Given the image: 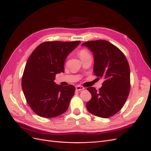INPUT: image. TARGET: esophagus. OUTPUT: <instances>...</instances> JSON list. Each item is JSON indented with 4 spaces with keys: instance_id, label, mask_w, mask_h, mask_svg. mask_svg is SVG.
Instances as JSON below:
<instances>
[{
    "instance_id": "34e87169",
    "label": "esophagus",
    "mask_w": 151,
    "mask_h": 151,
    "mask_svg": "<svg viewBox=\"0 0 151 151\" xmlns=\"http://www.w3.org/2000/svg\"><path fill=\"white\" fill-rule=\"evenodd\" d=\"M84 88L83 86H76V91H80L82 90H84Z\"/></svg>"
}]
</instances>
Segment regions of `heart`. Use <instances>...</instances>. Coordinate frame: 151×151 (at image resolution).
Returning a JSON list of instances; mask_svg holds the SVG:
<instances>
[{
	"mask_svg": "<svg viewBox=\"0 0 151 151\" xmlns=\"http://www.w3.org/2000/svg\"><path fill=\"white\" fill-rule=\"evenodd\" d=\"M79 57H80L81 58H83L84 57L88 56V55H90L89 52H88V50H86L85 49L81 50V51H80V52H79Z\"/></svg>",
	"mask_w": 151,
	"mask_h": 151,
	"instance_id": "heart-1",
	"label": "heart"
}]
</instances>
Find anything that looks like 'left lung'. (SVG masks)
Returning <instances> with one entry per match:
<instances>
[{"label": "left lung", "mask_w": 151, "mask_h": 151, "mask_svg": "<svg viewBox=\"0 0 151 151\" xmlns=\"http://www.w3.org/2000/svg\"><path fill=\"white\" fill-rule=\"evenodd\" d=\"M94 55V74L104 80L97 91L93 87L88 89L92 98L86 108L93 115L109 118L119 111L124 105L130 88L129 63L120 50L106 40L89 41L83 43Z\"/></svg>", "instance_id": "8db88e82"}]
</instances>
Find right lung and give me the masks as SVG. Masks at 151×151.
<instances>
[{
	"mask_svg": "<svg viewBox=\"0 0 151 151\" xmlns=\"http://www.w3.org/2000/svg\"><path fill=\"white\" fill-rule=\"evenodd\" d=\"M76 42H46L36 47L29 56L22 77V89L33 111L44 118L56 117L65 113L76 88L55 82L57 74L64 72V62L80 44Z\"/></svg>",
	"mask_w": 151,
	"mask_h": 151,
	"instance_id": "right-lung-1",
	"label": "right lung"
}]
</instances>
